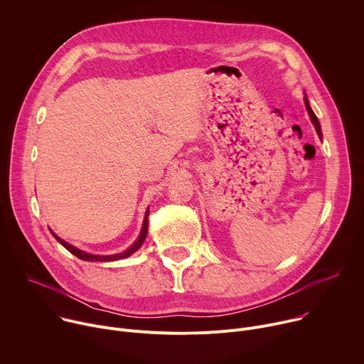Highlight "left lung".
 I'll use <instances>...</instances> for the list:
<instances>
[{
  "mask_svg": "<svg viewBox=\"0 0 364 364\" xmlns=\"http://www.w3.org/2000/svg\"><path fill=\"white\" fill-rule=\"evenodd\" d=\"M304 100H305V107H306V111H308V114H309V118H311V121H313V124H314V127H316V131H317L318 136L321 138V127H320V122H318V119H317L316 114L313 112V109H311L309 103H308V99H306V97H304Z\"/></svg>",
  "mask_w": 364,
  "mask_h": 364,
  "instance_id": "left-lung-1",
  "label": "left lung"
}]
</instances>
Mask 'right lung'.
<instances>
[{
    "label": "right lung",
    "mask_w": 364,
    "mask_h": 364,
    "mask_svg": "<svg viewBox=\"0 0 364 364\" xmlns=\"http://www.w3.org/2000/svg\"><path fill=\"white\" fill-rule=\"evenodd\" d=\"M148 215H149V210L145 212L142 229H141V233H139L138 239H136L127 250H124V252H121V253H117V255H92V253H86V252H83V250L75 247L73 245L65 242V240L60 239L56 233H53L51 230H50V232H51V235H53V236L56 237V240H58L60 245H63L70 253H73L75 256H77L79 259H82V261H87V262H93V261H96V262H111V261H118V259H124V257L131 256L134 252H136V250L142 246V243H144V240H145V237H146V233H148Z\"/></svg>",
    "instance_id": "add662e5"
}]
</instances>
